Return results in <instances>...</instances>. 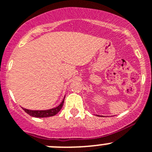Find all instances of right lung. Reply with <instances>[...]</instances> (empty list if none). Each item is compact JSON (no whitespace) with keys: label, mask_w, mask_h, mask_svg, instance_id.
<instances>
[{"label":"right lung","mask_w":152,"mask_h":152,"mask_svg":"<svg viewBox=\"0 0 152 152\" xmlns=\"http://www.w3.org/2000/svg\"><path fill=\"white\" fill-rule=\"evenodd\" d=\"M64 101V99L63 100V101L61 102L59 106H58L57 107L53 109H51V110H27V109H23L24 111L26 113H28V115H30L31 116H33V117H37V118H46V117H50V116L55 115L57 113H58L61 110L62 106H63Z\"/></svg>","instance_id":"1"}]
</instances>
